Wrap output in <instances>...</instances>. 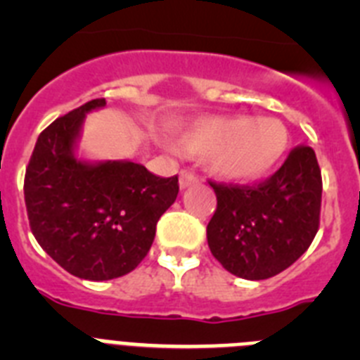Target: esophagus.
<instances>
[{
    "instance_id": "1",
    "label": "esophagus",
    "mask_w": 360,
    "mask_h": 360,
    "mask_svg": "<svg viewBox=\"0 0 360 360\" xmlns=\"http://www.w3.org/2000/svg\"><path fill=\"white\" fill-rule=\"evenodd\" d=\"M198 182V178L195 176L189 171H180V176H178V184H180V189H187V187L195 186Z\"/></svg>"
}]
</instances>
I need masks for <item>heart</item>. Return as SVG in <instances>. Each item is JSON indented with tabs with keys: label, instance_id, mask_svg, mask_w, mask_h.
<instances>
[{
	"label": "heart",
	"instance_id": "heart-1",
	"mask_svg": "<svg viewBox=\"0 0 360 360\" xmlns=\"http://www.w3.org/2000/svg\"><path fill=\"white\" fill-rule=\"evenodd\" d=\"M187 155H209L212 171L231 182H257L274 171L288 149V129L278 119L207 115L191 120L180 135Z\"/></svg>",
	"mask_w": 360,
	"mask_h": 360
}]
</instances>
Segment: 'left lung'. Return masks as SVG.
Here are the masks:
<instances>
[{"mask_svg": "<svg viewBox=\"0 0 360 360\" xmlns=\"http://www.w3.org/2000/svg\"><path fill=\"white\" fill-rule=\"evenodd\" d=\"M218 200L207 225L212 256L238 278L259 281L297 262L319 229L321 169L308 146L252 187L212 186Z\"/></svg>", "mask_w": 360, "mask_h": 360, "instance_id": "obj_1", "label": "left lung"}]
</instances>
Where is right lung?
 <instances>
[{
  "label": "right lung",
  "mask_w": 360,
  "mask_h": 360,
  "mask_svg": "<svg viewBox=\"0 0 360 360\" xmlns=\"http://www.w3.org/2000/svg\"><path fill=\"white\" fill-rule=\"evenodd\" d=\"M104 106V98H94L53 120L37 139L25 174L32 234L66 272L90 281L136 269L178 195V176H155L133 160L79 155L86 115Z\"/></svg>",
  "instance_id": "add662e5"
}]
</instances>
